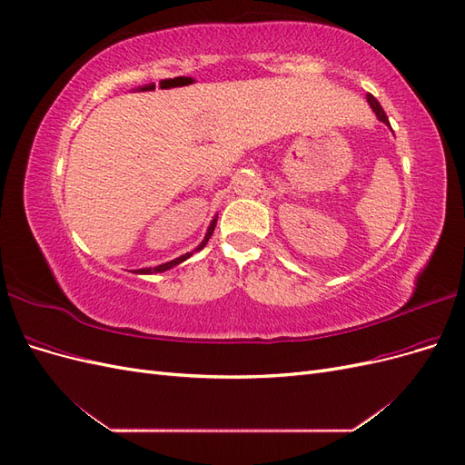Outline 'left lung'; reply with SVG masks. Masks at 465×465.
<instances>
[{"instance_id":"1","label":"left lung","mask_w":465,"mask_h":465,"mask_svg":"<svg viewBox=\"0 0 465 465\" xmlns=\"http://www.w3.org/2000/svg\"><path fill=\"white\" fill-rule=\"evenodd\" d=\"M367 101H369L371 108L374 110V114L378 116V120H380V122H384L386 125H390V122H388V116H386V112H384V108H382V106H380V103L376 101V98H374L372 94H367Z\"/></svg>"}]
</instances>
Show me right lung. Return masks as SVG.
<instances>
[{
    "label": "right lung",
    "mask_w": 465,
    "mask_h": 465,
    "mask_svg": "<svg viewBox=\"0 0 465 465\" xmlns=\"http://www.w3.org/2000/svg\"><path fill=\"white\" fill-rule=\"evenodd\" d=\"M215 224H217V217L211 221V224H209V229H207V232H205V238L202 241V244L195 248L193 252H200L205 244H207V241L211 238V234H213V231H215ZM193 252H188V254H184V256H180V258H176V260H173V262H166V263H161V265H157V267H143V270H137L135 273H163V272H166V270H171V267H174V265H178V263H182L184 260H188Z\"/></svg>",
    "instance_id": "right-lung-1"
}]
</instances>
